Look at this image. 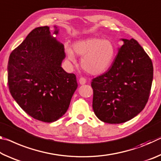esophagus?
<instances>
[{
  "label": "esophagus",
  "mask_w": 161,
  "mask_h": 161,
  "mask_svg": "<svg viewBox=\"0 0 161 161\" xmlns=\"http://www.w3.org/2000/svg\"><path fill=\"white\" fill-rule=\"evenodd\" d=\"M79 82L81 84V85H83V84H85L86 82V80L84 77H80V80H79Z\"/></svg>",
  "instance_id": "esophagus-1"
}]
</instances>
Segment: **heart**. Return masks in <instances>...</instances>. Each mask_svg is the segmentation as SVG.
I'll return each instance as SVG.
<instances>
[{
  "instance_id": "obj_1",
  "label": "heart",
  "mask_w": 161,
  "mask_h": 161,
  "mask_svg": "<svg viewBox=\"0 0 161 161\" xmlns=\"http://www.w3.org/2000/svg\"><path fill=\"white\" fill-rule=\"evenodd\" d=\"M68 59L76 62V54L83 57L81 67L92 75H99L105 72L112 64L115 57V48L109 40L98 37H88L78 40L73 44V49L65 46Z\"/></svg>"
}]
</instances>
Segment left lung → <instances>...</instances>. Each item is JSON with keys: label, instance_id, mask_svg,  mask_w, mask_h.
<instances>
[{"label": "left lung", "instance_id": "8db88e82", "mask_svg": "<svg viewBox=\"0 0 161 161\" xmlns=\"http://www.w3.org/2000/svg\"><path fill=\"white\" fill-rule=\"evenodd\" d=\"M124 45L111 67L93 79L94 112L101 121L121 124L142 111L151 92L153 67L151 59L134 39H121Z\"/></svg>", "mask_w": 161, "mask_h": 161}]
</instances>
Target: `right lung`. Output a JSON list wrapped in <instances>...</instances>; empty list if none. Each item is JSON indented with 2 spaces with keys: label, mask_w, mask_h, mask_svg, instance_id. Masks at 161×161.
Returning a JSON list of instances; mask_svg holds the SVG:
<instances>
[{
  "label": "right lung",
  "mask_w": 161,
  "mask_h": 161,
  "mask_svg": "<svg viewBox=\"0 0 161 161\" xmlns=\"http://www.w3.org/2000/svg\"><path fill=\"white\" fill-rule=\"evenodd\" d=\"M53 35L59 34L54 26ZM47 26L36 28L10 54L8 84L22 109L35 119L56 121L66 113L78 84L62 67L63 44Z\"/></svg>",
  "instance_id": "add662e5"
}]
</instances>
